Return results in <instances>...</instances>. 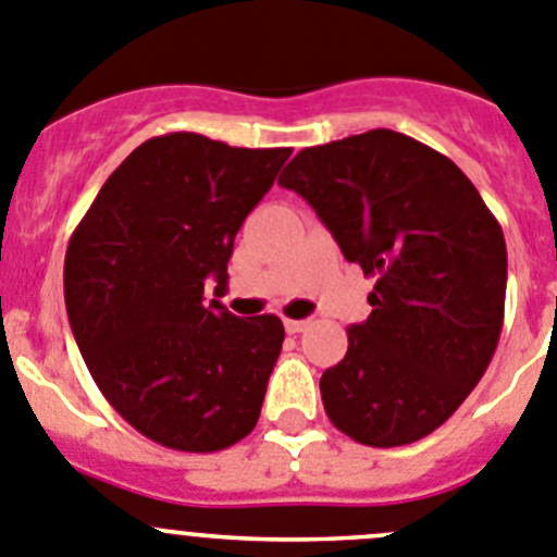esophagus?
I'll return each mask as SVG.
<instances>
[{
	"mask_svg": "<svg viewBox=\"0 0 557 557\" xmlns=\"http://www.w3.org/2000/svg\"><path fill=\"white\" fill-rule=\"evenodd\" d=\"M283 324H285V332H288V335H296V332H302L310 321L308 319H285Z\"/></svg>",
	"mask_w": 557,
	"mask_h": 557,
	"instance_id": "1",
	"label": "esophagus"
}]
</instances>
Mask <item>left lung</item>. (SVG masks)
Masks as SVG:
<instances>
[{
	"mask_svg": "<svg viewBox=\"0 0 557 557\" xmlns=\"http://www.w3.org/2000/svg\"><path fill=\"white\" fill-rule=\"evenodd\" d=\"M280 186L376 277L371 315L321 376L326 418L371 448L418 443L461 407L500 341V222L448 156L389 128L299 150Z\"/></svg>",
	"mask_w": 557,
	"mask_h": 557,
	"instance_id": "8db88e82",
	"label": "left lung"
}]
</instances>
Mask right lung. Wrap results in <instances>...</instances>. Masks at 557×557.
<instances>
[{"label": "right lung", "mask_w": 557, "mask_h": 557, "mask_svg": "<svg viewBox=\"0 0 557 557\" xmlns=\"http://www.w3.org/2000/svg\"><path fill=\"white\" fill-rule=\"evenodd\" d=\"M288 156L153 137L109 175L67 244L65 308L87 371L164 448L225 450L261 418L283 321L238 319L206 305V288L222 296L233 238Z\"/></svg>", "instance_id": "add662e5"}]
</instances>
